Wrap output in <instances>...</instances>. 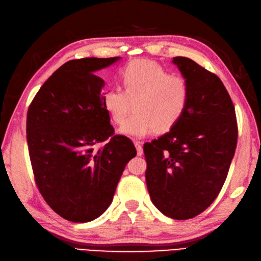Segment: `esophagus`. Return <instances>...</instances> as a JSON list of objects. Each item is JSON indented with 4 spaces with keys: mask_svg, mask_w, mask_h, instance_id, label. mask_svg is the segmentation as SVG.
I'll return each mask as SVG.
<instances>
[{
    "mask_svg": "<svg viewBox=\"0 0 261 261\" xmlns=\"http://www.w3.org/2000/svg\"><path fill=\"white\" fill-rule=\"evenodd\" d=\"M134 144L136 146V150H137V155H142L143 154V147H142V142L140 141H134Z\"/></svg>",
    "mask_w": 261,
    "mask_h": 261,
    "instance_id": "obj_1",
    "label": "esophagus"
}]
</instances>
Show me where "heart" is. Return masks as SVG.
<instances>
[{"label":"heart","mask_w":261,"mask_h":261,"mask_svg":"<svg viewBox=\"0 0 261 261\" xmlns=\"http://www.w3.org/2000/svg\"><path fill=\"white\" fill-rule=\"evenodd\" d=\"M124 90L110 87L103 106L116 124L124 122L132 103L136 112L121 126L120 133L143 137L152 132L166 133L178 122L188 108L190 90L181 76L151 60H134L120 70Z\"/></svg>","instance_id":"b5f03b06"}]
</instances>
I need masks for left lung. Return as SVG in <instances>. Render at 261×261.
<instances>
[{
	"label": "left lung",
	"instance_id": "8db88e82",
	"mask_svg": "<svg viewBox=\"0 0 261 261\" xmlns=\"http://www.w3.org/2000/svg\"><path fill=\"white\" fill-rule=\"evenodd\" d=\"M173 63L188 83V108L143 150L152 203L167 217L183 220L203 213L219 194L237 149L238 122L218 76L185 57Z\"/></svg>",
	"mask_w": 261,
	"mask_h": 261
}]
</instances>
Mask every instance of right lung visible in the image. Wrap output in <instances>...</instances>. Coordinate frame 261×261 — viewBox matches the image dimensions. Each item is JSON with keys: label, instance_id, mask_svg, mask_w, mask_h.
<instances>
[{"label": "right lung", "instance_id": "1", "mask_svg": "<svg viewBox=\"0 0 261 261\" xmlns=\"http://www.w3.org/2000/svg\"><path fill=\"white\" fill-rule=\"evenodd\" d=\"M70 60L39 88L27 112V143L36 185L46 203L73 223L105 213L125 167L136 155L128 137L114 135L103 106L105 81L94 72L119 60ZM106 141L101 149L94 146Z\"/></svg>", "mask_w": 261, "mask_h": 261}]
</instances>
